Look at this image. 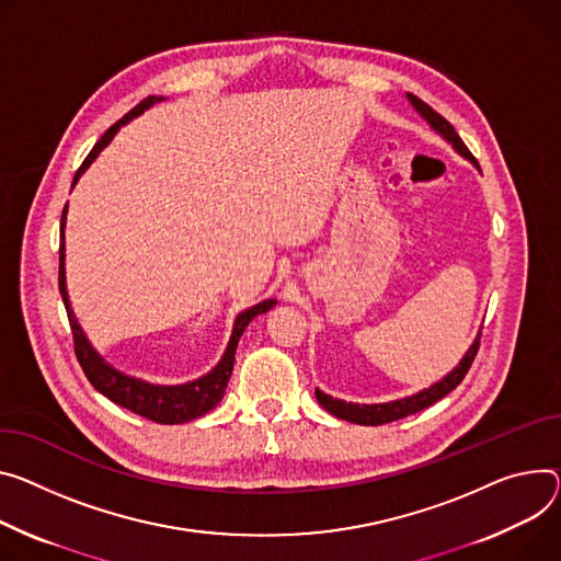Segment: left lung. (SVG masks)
I'll use <instances>...</instances> for the list:
<instances>
[{
  "label": "left lung",
  "mask_w": 561,
  "mask_h": 561,
  "mask_svg": "<svg viewBox=\"0 0 561 561\" xmlns=\"http://www.w3.org/2000/svg\"><path fill=\"white\" fill-rule=\"evenodd\" d=\"M407 98H410V103L414 105V110L432 125V129H436L447 142H451V147L458 151V154L466 157L470 163H474L479 168L477 159L470 154V149L466 147L461 136L454 131V127L440 114H436L427 103H423V100L416 98L414 93H407ZM479 344H481V333L477 335V340L472 342V346L463 355V360L458 363V367L451 374H447L440 382H436L430 389H423V391H419L414 396H407V398L391 400V402H380V404H358V402L337 400V398L327 396L324 391L316 389V398H318V402L324 407L329 414H333V416H337L342 421L358 423V425H385V423H391V421H398V419H404V416H410V414L427 410L430 404H434L436 400L445 398L451 389H456L458 385H461V380L466 378V374L470 371V367H472V363L477 358Z\"/></svg>",
  "instance_id": "1"
}]
</instances>
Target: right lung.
Wrapping results in <instances>:
<instances>
[{"instance_id": "right-lung-1", "label": "right lung", "mask_w": 561, "mask_h": 561, "mask_svg": "<svg viewBox=\"0 0 561 561\" xmlns=\"http://www.w3.org/2000/svg\"><path fill=\"white\" fill-rule=\"evenodd\" d=\"M163 98L157 95H147L142 103H138L129 114H125L118 123H114L103 138H100L93 149L87 154V159L82 161V165L78 168L76 176H73V185L78 183V179L82 176V172L93 163V159L103 151L112 138L116 136V131L129 123L131 118L140 116L145 110H149L154 103H161ZM65 224H67V206L62 210V221H60V273H58V284H60V295L65 301V309L69 316V324H71V333H73V348H76V358L87 376V380L103 393L110 400H114L116 404L125 407V410L147 419V421H154L161 425H179V423H187L194 421L203 414H208L210 410L219 404V400L226 393L228 380L232 376V367H234V351L239 344V337L243 335L245 327L252 322V318H257L262 313H266L268 309H273L277 299H266L260 301L257 307H252L243 313L237 316L234 327H232V335L228 342V348L224 353V358L219 360V365L206 374L198 380L185 382V385H151L131 376L121 374L118 369H114L110 363H105L100 358L98 351L89 344L87 335L82 333L73 311H71V301L67 295V277H65Z\"/></svg>"}]
</instances>
